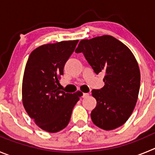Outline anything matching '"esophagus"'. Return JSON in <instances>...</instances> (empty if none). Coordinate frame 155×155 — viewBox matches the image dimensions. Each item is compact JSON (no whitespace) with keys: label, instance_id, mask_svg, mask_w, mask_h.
Here are the masks:
<instances>
[{"label":"esophagus","instance_id":"obj_1","mask_svg":"<svg viewBox=\"0 0 155 155\" xmlns=\"http://www.w3.org/2000/svg\"><path fill=\"white\" fill-rule=\"evenodd\" d=\"M89 95V93H83V95H82V97L86 98V97H88Z\"/></svg>","mask_w":155,"mask_h":155}]
</instances>
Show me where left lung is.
Instances as JSON below:
<instances>
[{
    "mask_svg": "<svg viewBox=\"0 0 155 155\" xmlns=\"http://www.w3.org/2000/svg\"><path fill=\"white\" fill-rule=\"evenodd\" d=\"M76 53H82L96 74L103 71L105 86L93 89L96 106L92 121L103 130L125 124L138 97L141 75L138 62L127 46L112 36L103 35L79 42Z\"/></svg>",
    "mask_w": 155,
    "mask_h": 155,
    "instance_id": "obj_1",
    "label": "left lung"
}]
</instances>
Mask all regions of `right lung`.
<instances>
[{
	"instance_id": "add662e5",
	"label": "right lung",
	"mask_w": 155,
	"mask_h": 155,
	"mask_svg": "<svg viewBox=\"0 0 155 155\" xmlns=\"http://www.w3.org/2000/svg\"><path fill=\"white\" fill-rule=\"evenodd\" d=\"M79 40L42 45L29 56L22 82L23 105L41 129L50 133L66 128L82 92L60 90L59 79Z\"/></svg>"
}]
</instances>
